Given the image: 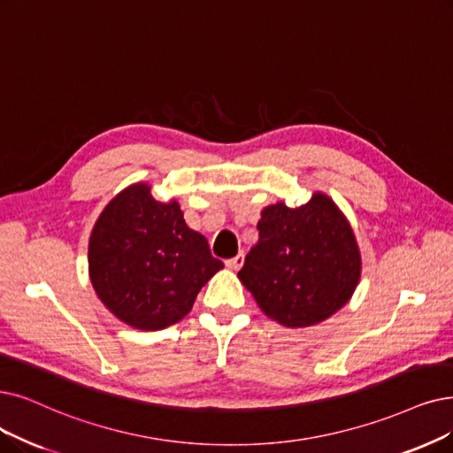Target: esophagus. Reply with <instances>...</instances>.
<instances>
[{"instance_id":"34e87169","label":"esophagus","mask_w":453,"mask_h":453,"mask_svg":"<svg viewBox=\"0 0 453 453\" xmlns=\"http://www.w3.org/2000/svg\"><path fill=\"white\" fill-rule=\"evenodd\" d=\"M243 262H245V255H243V252H240V255H236L234 258L226 260V267L232 269V271H238V269L243 265Z\"/></svg>"}]
</instances>
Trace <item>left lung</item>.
I'll list each match as a JSON object with an SVG mask.
<instances>
[{
	"label": "left lung",
	"instance_id": "left-lung-1",
	"mask_svg": "<svg viewBox=\"0 0 453 453\" xmlns=\"http://www.w3.org/2000/svg\"><path fill=\"white\" fill-rule=\"evenodd\" d=\"M258 243L238 273L260 311L289 329L312 327L338 312L360 280L355 232L331 196L316 191L306 204L265 206Z\"/></svg>",
	"mask_w": 453,
	"mask_h": 453
}]
</instances>
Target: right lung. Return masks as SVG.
Listing matches in <instances>:
<instances>
[{
	"mask_svg": "<svg viewBox=\"0 0 453 453\" xmlns=\"http://www.w3.org/2000/svg\"><path fill=\"white\" fill-rule=\"evenodd\" d=\"M223 269L208 240L186 225L174 201L159 203L139 182L113 196L88 238V277L105 309L141 331H159L193 309Z\"/></svg>",
	"mask_w": 453,
	"mask_h": 453,
	"instance_id": "1",
	"label": "right lung"
}]
</instances>
